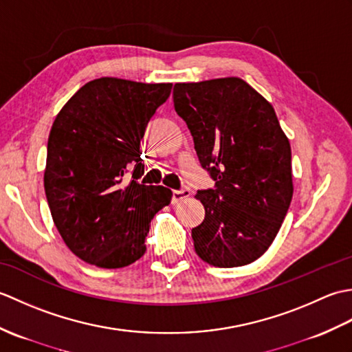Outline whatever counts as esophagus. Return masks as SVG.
Returning <instances> with one entry per match:
<instances>
[{
	"mask_svg": "<svg viewBox=\"0 0 352 352\" xmlns=\"http://www.w3.org/2000/svg\"><path fill=\"white\" fill-rule=\"evenodd\" d=\"M189 197H190V190H189V189L174 190V192H172V203H174V204L183 203V201L188 199Z\"/></svg>",
	"mask_w": 352,
	"mask_h": 352,
	"instance_id": "esophagus-1",
	"label": "esophagus"
}]
</instances>
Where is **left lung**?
Masks as SVG:
<instances>
[{
    "label": "left lung",
    "instance_id": "left-lung-1",
    "mask_svg": "<svg viewBox=\"0 0 352 352\" xmlns=\"http://www.w3.org/2000/svg\"><path fill=\"white\" fill-rule=\"evenodd\" d=\"M174 107L214 188L199 190L204 221L192 228L195 251L216 267L263 256L286 218L292 151L272 104L237 77L177 83Z\"/></svg>",
    "mask_w": 352,
    "mask_h": 352
}]
</instances>
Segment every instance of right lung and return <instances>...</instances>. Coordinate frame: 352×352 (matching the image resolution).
Instances as JSON below:
<instances>
[{
  "mask_svg": "<svg viewBox=\"0 0 352 352\" xmlns=\"http://www.w3.org/2000/svg\"><path fill=\"white\" fill-rule=\"evenodd\" d=\"M170 89L101 77L80 87L54 119L45 195L63 242L86 263L118 269L139 260L151 219L170 203L169 189L138 182L140 140Z\"/></svg>",
  "mask_w": 352,
  "mask_h": 352,
  "instance_id": "add662e5",
  "label": "right lung"
}]
</instances>
